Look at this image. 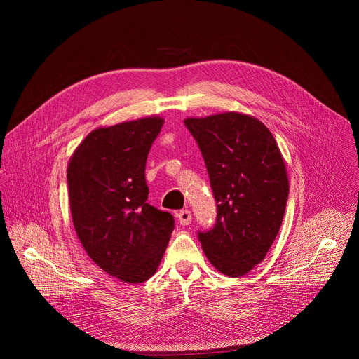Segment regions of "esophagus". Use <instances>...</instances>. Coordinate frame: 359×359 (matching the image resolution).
<instances>
[{
    "label": "esophagus",
    "instance_id": "obj_1",
    "mask_svg": "<svg viewBox=\"0 0 359 359\" xmlns=\"http://www.w3.org/2000/svg\"><path fill=\"white\" fill-rule=\"evenodd\" d=\"M176 217L182 225H189L192 221V212L189 210H182Z\"/></svg>",
    "mask_w": 359,
    "mask_h": 359
}]
</instances>
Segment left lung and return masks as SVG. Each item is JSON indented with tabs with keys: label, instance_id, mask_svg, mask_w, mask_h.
I'll return each instance as SVG.
<instances>
[{
	"label": "left lung",
	"instance_id": "8db88e82",
	"mask_svg": "<svg viewBox=\"0 0 359 359\" xmlns=\"http://www.w3.org/2000/svg\"><path fill=\"white\" fill-rule=\"evenodd\" d=\"M217 202V219L198 231L214 268L241 276L265 259L276 238L288 201V176L278 144L260 121L229 111L187 118Z\"/></svg>",
	"mask_w": 359,
	"mask_h": 359
}]
</instances>
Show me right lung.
<instances>
[{"label": "right lung", "instance_id": "obj_1", "mask_svg": "<svg viewBox=\"0 0 359 359\" xmlns=\"http://www.w3.org/2000/svg\"><path fill=\"white\" fill-rule=\"evenodd\" d=\"M163 123L153 116L94 129L68 164L69 208L83 248L126 284L156 273L175 230L173 215L147 202V157Z\"/></svg>", "mask_w": 359, "mask_h": 359}]
</instances>
